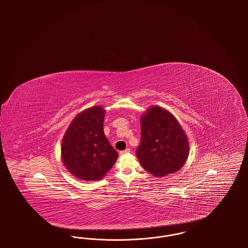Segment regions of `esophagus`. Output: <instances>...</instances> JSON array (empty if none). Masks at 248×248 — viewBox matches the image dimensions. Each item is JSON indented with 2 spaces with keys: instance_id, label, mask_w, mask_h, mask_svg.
Returning <instances> with one entry per match:
<instances>
[{
  "instance_id": "34e87169",
  "label": "esophagus",
  "mask_w": 248,
  "mask_h": 248,
  "mask_svg": "<svg viewBox=\"0 0 248 248\" xmlns=\"http://www.w3.org/2000/svg\"><path fill=\"white\" fill-rule=\"evenodd\" d=\"M130 149H125L124 151H121L120 152V155H124V154H129Z\"/></svg>"
}]
</instances>
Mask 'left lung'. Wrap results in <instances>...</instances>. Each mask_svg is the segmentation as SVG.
I'll list each match as a JSON object with an SVG mask.
<instances>
[{
    "instance_id": "left-lung-1",
    "label": "left lung",
    "mask_w": 248,
    "mask_h": 248,
    "mask_svg": "<svg viewBox=\"0 0 248 248\" xmlns=\"http://www.w3.org/2000/svg\"><path fill=\"white\" fill-rule=\"evenodd\" d=\"M189 155V142L176 118L165 108H150L141 117V139L137 156L154 177L178 171Z\"/></svg>"
}]
</instances>
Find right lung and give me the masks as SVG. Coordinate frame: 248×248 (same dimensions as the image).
Here are the masks:
<instances>
[{
  "label": "right lung",
  "instance_id": "right-lung-1",
  "mask_svg": "<svg viewBox=\"0 0 248 248\" xmlns=\"http://www.w3.org/2000/svg\"><path fill=\"white\" fill-rule=\"evenodd\" d=\"M105 109L92 107L72 121L61 146L67 169L83 180H99L115 164L118 153L103 130Z\"/></svg>",
  "mask_w": 248,
  "mask_h": 248
}]
</instances>
